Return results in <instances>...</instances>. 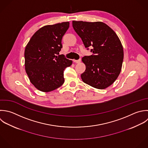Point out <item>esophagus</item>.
<instances>
[{"label": "esophagus", "instance_id": "34e87169", "mask_svg": "<svg viewBox=\"0 0 148 148\" xmlns=\"http://www.w3.org/2000/svg\"><path fill=\"white\" fill-rule=\"evenodd\" d=\"M81 59H78V60H75V59L73 60V62H74V63H79L81 62Z\"/></svg>", "mask_w": 148, "mask_h": 148}]
</instances>
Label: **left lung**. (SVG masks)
Returning a JSON list of instances; mask_svg holds the SVG:
<instances>
[{
	"instance_id": "obj_1",
	"label": "left lung",
	"mask_w": 148,
	"mask_h": 148,
	"mask_svg": "<svg viewBox=\"0 0 148 148\" xmlns=\"http://www.w3.org/2000/svg\"><path fill=\"white\" fill-rule=\"evenodd\" d=\"M73 27L87 49L93 47V54L82 59L86 65L82 80L99 89L107 88L117 79L122 66L123 48L118 36L102 22L73 21Z\"/></svg>"
}]
</instances>
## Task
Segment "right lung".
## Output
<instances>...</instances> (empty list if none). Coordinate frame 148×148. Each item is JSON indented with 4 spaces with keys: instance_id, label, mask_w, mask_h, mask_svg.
Returning a JSON list of instances; mask_svg holds the SVG:
<instances>
[{
    "instance_id": "1",
    "label": "right lung",
    "mask_w": 148,
    "mask_h": 148,
    "mask_svg": "<svg viewBox=\"0 0 148 148\" xmlns=\"http://www.w3.org/2000/svg\"><path fill=\"white\" fill-rule=\"evenodd\" d=\"M69 22L46 25L31 37L25 49V67L31 83L39 90L52 91L64 82V69L72 60L63 55L56 56L62 48V39Z\"/></svg>"
}]
</instances>
